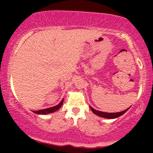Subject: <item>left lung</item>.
Wrapping results in <instances>:
<instances>
[{
  "label": "left lung",
  "mask_w": 153,
  "mask_h": 153,
  "mask_svg": "<svg viewBox=\"0 0 153 153\" xmlns=\"http://www.w3.org/2000/svg\"><path fill=\"white\" fill-rule=\"evenodd\" d=\"M91 107V109L92 111L97 116H99V117H103V118H107V119H115V118H117V117H120V116H122L124 114V113H125L126 111H127L128 109L129 108H127V109L123 111H121V112H117V113H106V112H103V111H97L96 109H94V108H92V107Z\"/></svg>",
  "instance_id": "obj_1"
}]
</instances>
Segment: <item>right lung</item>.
<instances>
[{"label": "right lung", "mask_w": 153, "mask_h": 153, "mask_svg": "<svg viewBox=\"0 0 153 153\" xmlns=\"http://www.w3.org/2000/svg\"><path fill=\"white\" fill-rule=\"evenodd\" d=\"M63 103V99L60 101V103H59L58 105L57 106L51 107V108H45V109H42V110H38V111H34L33 112H34L35 114H47L50 113H52V112L56 111L62 106Z\"/></svg>", "instance_id": "obj_1"}]
</instances>
